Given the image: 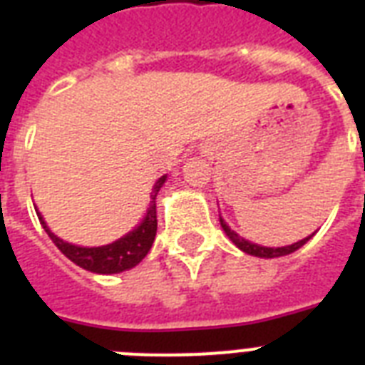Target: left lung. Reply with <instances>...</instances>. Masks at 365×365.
I'll return each instance as SVG.
<instances>
[{
  "mask_svg": "<svg viewBox=\"0 0 365 365\" xmlns=\"http://www.w3.org/2000/svg\"><path fill=\"white\" fill-rule=\"evenodd\" d=\"M220 223H222L223 231H225V235H227L229 239L233 240L235 246L237 248H240L242 252H246V254L250 255H255V257H265V259H271V257H280V255H288L292 254V252H295V250H299L303 244L307 242L309 239H312V235H309L307 239L299 240V242H294L289 244V246H280V248H267V246H259V244H254V242H248L246 239H242V237H239V235L235 233L233 229L229 227L227 223L223 222L222 217H220Z\"/></svg>",
  "mask_w": 365,
  "mask_h": 365,
  "instance_id": "obj_1",
  "label": "left lung"
}]
</instances>
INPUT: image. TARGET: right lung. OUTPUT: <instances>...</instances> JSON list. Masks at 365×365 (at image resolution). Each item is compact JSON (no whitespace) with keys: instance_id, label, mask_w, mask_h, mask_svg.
Returning <instances> with one entry per match:
<instances>
[{"instance_id":"1","label":"right lung","mask_w":365,"mask_h":365,"mask_svg":"<svg viewBox=\"0 0 365 365\" xmlns=\"http://www.w3.org/2000/svg\"><path fill=\"white\" fill-rule=\"evenodd\" d=\"M165 182L166 176L159 178L155 182L153 191H151V200H149V208L145 212V216H143L142 223L136 229H132L130 233H126L119 240L106 244V246L85 248V246H76V244L66 242V240L58 239L47 227V223L41 217L39 210H36L37 217H39V222H41L43 229L47 231L48 237H51V240L56 244V248L68 259L73 261L76 265L83 267V269H87L91 272H96V274H115V272L128 271L132 267H136L148 255L149 250H151V244H153L155 235H157V202H155V199H157V193H159Z\"/></svg>"}]
</instances>
